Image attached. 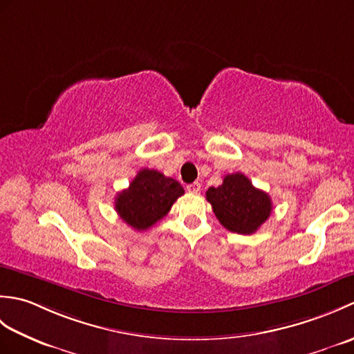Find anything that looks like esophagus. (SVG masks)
I'll return each instance as SVG.
<instances>
[{"instance_id": "34e87169", "label": "esophagus", "mask_w": 354, "mask_h": 354, "mask_svg": "<svg viewBox=\"0 0 354 354\" xmlns=\"http://www.w3.org/2000/svg\"><path fill=\"white\" fill-rule=\"evenodd\" d=\"M187 192L190 193H199L201 192V183H193L187 185Z\"/></svg>"}]
</instances>
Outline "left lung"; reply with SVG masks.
Listing matches in <instances>:
<instances>
[{"instance_id":"left-lung-1","label":"left lung","mask_w":354,"mask_h":354,"mask_svg":"<svg viewBox=\"0 0 354 354\" xmlns=\"http://www.w3.org/2000/svg\"><path fill=\"white\" fill-rule=\"evenodd\" d=\"M207 201L225 228L237 234H254L272 212L270 196L255 189L243 173H231L219 187H209Z\"/></svg>"}]
</instances>
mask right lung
Wrapping results in <instances>:
<instances>
[{
    "label": "right lung",
    "mask_w": 354,
    "mask_h": 354,
    "mask_svg": "<svg viewBox=\"0 0 354 354\" xmlns=\"http://www.w3.org/2000/svg\"><path fill=\"white\" fill-rule=\"evenodd\" d=\"M183 194V185L176 179L158 170L142 169L129 187L117 194L115 212L129 227L145 231L161 221Z\"/></svg>",
    "instance_id": "right-lung-1"
}]
</instances>
